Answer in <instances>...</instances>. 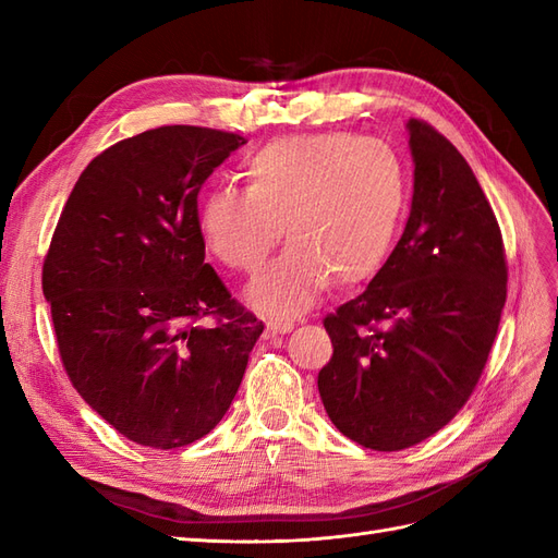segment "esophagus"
Segmentation results:
<instances>
[{"label": "esophagus", "instance_id": "esophagus-1", "mask_svg": "<svg viewBox=\"0 0 558 558\" xmlns=\"http://www.w3.org/2000/svg\"><path fill=\"white\" fill-rule=\"evenodd\" d=\"M295 328L293 318H272L267 320V335H281V332H291Z\"/></svg>", "mask_w": 558, "mask_h": 558}]
</instances>
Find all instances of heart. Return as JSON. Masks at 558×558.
Instances as JSON below:
<instances>
[{"label": "heart", "instance_id": "heart-1", "mask_svg": "<svg viewBox=\"0 0 558 558\" xmlns=\"http://www.w3.org/2000/svg\"><path fill=\"white\" fill-rule=\"evenodd\" d=\"M242 177L244 193L216 185L202 195L197 230L218 263L256 275L283 226L291 246L248 291L253 305L272 314L307 310L332 277H373L393 248L410 195L398 150L349 132L267 144Z\"/></svg>", "mask_w": 558, "mask_h": 558}]
</instances>
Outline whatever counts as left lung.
Instances as JSON below:
<instances>
[{
  "label": "left lung",
  "instance_id": "1",
  "mask_svg": "<svg viewBox=\"0 0 558 558\" xmlns=\"http://www.w3.org/2000/svg\"><path fill=\"white\" fill-rule=\"evenodd\" d=\"M408 226L367 289L324 318L318 393L332 424L375 451L445 428L475 391L508 298L496 214L445 134L410 118Z\"/></svg>",
  "mask_w": 558,
  "mask_h": 558
}]
</instances>
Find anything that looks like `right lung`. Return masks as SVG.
<instances>
[{"mask_svg":"<svg viewBox=\"0 0 558 558\" xmlns=\"http://www.w3.org/2000/svg\"><path fill=\"white\" fill-rule=\"evenodd\" d=\"M242 144L234 132L162 125L109 146L78 177L44 258L66 377L142 447L205 437L265 328L205 263L197 230L202 183Z\"/></svg>","mask_w":558,"mask_h":558,"instance_id":"right-lung-1","label":"right lung"}]
</instances>
